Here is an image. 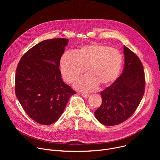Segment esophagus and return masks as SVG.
<instances>
[{
  "mask_svg": "<svg viewBox=\"0 0 160 160\" xmlns=\"http://www.w3.org/2000/svg\"><path fill=\"white\" fill-rule=\"evenodd\" d=\"M82 96L84 98H87L89 97V94H85V93H82Z\"/></svg>",
  "mask_w": 160,
  "mask_h": 160,
  "instance_id": "1",
  "label": "esophagus"
}]
</instances>
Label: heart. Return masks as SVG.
I'll use <instances>...</instances> for the list:
<instances>
[{
  "label": "heart",
  "mask_w": 160,
  "mask_h": 160,
  "mask_svg": "<svg viewBox=\"0 0 160 160\" xmlns=\"http://www.w3.org/2000/svg\"><path fill=\"white\" fill-rule=\"evenodd\" d=\"M123 64L120 52L106 45L92 43L82 45L73 52H65L61 57L59 68L64 80L72 83L83 74L86 68L88 74L75 83V87L92 91L98 84L107 86L118 77Z\"/></svg>",
  "instance_id": "1"
}]
</instances>
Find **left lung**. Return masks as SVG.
<instances>
[{
	"label": "left lung",
	"mask_w": 160,
	"mask_h": 160,
	"mask_svg": "<svg viewBox=\"0 0 160 160\" xmlns=\"http://www.w3.org/2000/svg\"><path fill=\"white\" fill-rule=\"evenodd\" d=\"M123 53L122 73L100 93L102 104L94 112L97 120L106 126L118 125L129 118L144 94L146 82L140 59L125 45Z\"/></svg>",
	"instance_id": "obj_1"
}]
</instances>
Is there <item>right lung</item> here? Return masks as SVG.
I'll return each mask as SVG.
<instances>
[{"mask_svg": "<svg viewBox=\"0 0 160 160\" xmlns=\"http://www.w3.org/2000/svg\"><path fill=\"white\" fill-rule=\"evenodd\" d=\"M68 41L52 38L37 43L21 57L16 68V96L30 118L43 125L56 122L76 94L63 82L59 68Z\"/></svg>", "mask_w": 160, "mask_h": 160, "instance_id": "obj_1", "label": "right lung"}]
</instances>
